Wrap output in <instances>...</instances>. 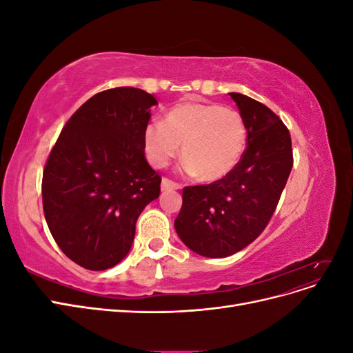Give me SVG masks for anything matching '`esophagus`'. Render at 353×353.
<instances>
[{
    "label": "esophagus",
    "instance_id": "esophagus-1",
    "mask_svg": "<svg viewBox=\"0 0 353 353\" xmlns=\"http://www.w3.org/2000/svg\"><path fill=\"white\" fill-rule=\"evenodd\" d=\"M181 187V184H178V183H174L172 179H169V178H163L162 179V190L163 191H168V190H179Z\"/></svg>",
    "mask_w": 353,
    "mask_h": 353
}]
</instances>
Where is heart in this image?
<instances>
[{
  "mask_svg": "<svg viewBox=\"0 0 353 353\" xmlns=\"http://www.w3.org/2000/svg\"><path fill=\"white\" fill-rule=\"evenodd\" d=\"M183 145L185 170L213 183L237 168L248 147V128L241 114L213 103L184 101L174 105L163 123L147 126L144 148L148 160L165 168Z\"/></svg>",
  "mask_w": 353,
  "mask_h": 353,
  "instance_id": "heart-1",
  "label": "heart"
}]
</instances>
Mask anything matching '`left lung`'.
I'll list each match as a JSON object with an SVG mask.
<instances>
[{"instance_id":"obj_1","label":"left lung","mask_w":353,"mask_h":353,"mask_svg":"<svg viewBox=\"0 0 353 353\" xmlns=\"http://www.w3.org/2000/svg\"><path fill=\"white\" fill-rule=\"evenodd\" d=\"M248 128V148L230 175L185 187L175 230L188 249L227 258L261 236L293 168L290 132L265 104L230 92Z\"/></svg>"}]
</instances>
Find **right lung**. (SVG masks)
I'll return each mask as SVG.
<instances>
[{
	"mask_svg": "<svg viewBox=\"0 0 353 353\" xmlns=\"http://www.w3.org/2000/svg\"><path fill=\"white\" fill-rule=\"evenodd\" d=\"M157 100L132 87L95 94L72 114L42 174V206L52 239L90 271L119 263L143 209L160 194L144 132Z\"/></svg>",
	"mask_w": 353,
	"mask_h": 353,
	"instance_id": "right-lung-1",
	"label": "right lung"
}]
</instances>
